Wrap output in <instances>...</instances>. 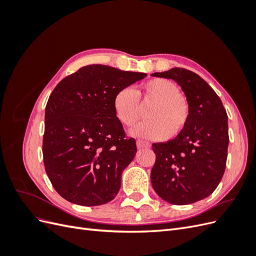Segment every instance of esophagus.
<instances>
[{"mask_svg": "<svg viewBox=\"0 0 256 256\" xmlns=\"http://www.w3.org/2000/svg\"><path fill=\"white\" fill-rule=\"evenodd\" d=\"M136 146L138 148H150V144L148 142H145V141H142V140H138L136 141Z\"/></svg>", "mask_w": 256, "mask_h": 256, "instance_id": "34e87169", "label": "esophagus"}]
</instances>
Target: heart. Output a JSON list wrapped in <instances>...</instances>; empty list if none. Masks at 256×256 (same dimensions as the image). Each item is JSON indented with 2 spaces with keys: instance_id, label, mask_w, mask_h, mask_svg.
Instances as JSON below:
<instances>
[{
  "instance_id": "obj_1",
  "label": "heart",
  "mask_w": 256,
  "mask_h": 256,
  "mask_svg": "<svg viewBox=\"0 0 256 256\" xmlns=\"http://www.w3.org/2000/svg\"><path fill=\"white\" fill-rule=\"evenodd\" d=\"M152 104L147 111L150 120L134 128L131 134L152 140L168 134L175 136L187 126L190 118L189 104L176 83L164 78L145 82L136 92L120 90L114 97L115 116L122 125L134 127L142 116V106Z\"/></svg>"
}]
</instances>
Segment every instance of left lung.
<instances>
[{"instance_id":"8db88e82","label":"left lung","mask_w":256,"mask_h":256,"mask_svg":"<svg viewBox=\"0 0 256 256\" xmlns=\"http://www.w3.org/2000/svg\"><path fill=\"white\" fill-rule=\"evenodd\" d=\"M152 76L174 80L190 106L189 122L182 132L166 143L152 144V188L168 203H196L212 194L226 171V111L209 84L188 69L175 67Z\"/></svg>"}]
</instances>
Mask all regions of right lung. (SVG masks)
I'll return each instance as SVG.
<instances>
[{"label":"right lung","instance_id":"1","mask_svg":"<svg viewBox=\"0 0 256 256\" xmlns=\"http://www.w3.org/2000/svg\"><path fill=\"white\" fill-rule=\"evenodd\" d=\"M146 76L88 65L53 90L44 112V164L54 189L68 202L98 206L118 194L136 145L116 118L114 97Z\"/></svg>","mask_w":256,"mask_h":256}]
</instances>
